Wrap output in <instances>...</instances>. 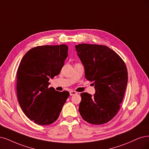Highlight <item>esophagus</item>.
Returning a JSON list of instances; mask_svg holds the SVG:
<instances>
[{
  "label": "esophagus",
  "mask_w": 149,
  "mask_h": 149,
  "mask_svg": "<svg viewBox=\"0 0 149 149\" xmlns=\"http://www.w3.org/2000/svg\"><path fill=\"white\" fill-rule=\"evenodd\" d=\"M77 94V93L75 91H70V96H73V95H75Z\"/></svg>",
  "instance_id": "34e87169"
}]
</instances>
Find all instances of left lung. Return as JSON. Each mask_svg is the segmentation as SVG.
<instances>
[{
	"mask_svg": "<svg viewBox=\"0 0 149 149\" xmlns=\"http://www.w3.org/2000/svg\"><path fill=\"white\" fill-rule=\"evenodd\" d=\"M87 80L95 85L94 96L81 93L79 111L86 122L102 125L119 111L128 83V70L119 55L105 45L81 43L75 46Z\"/></svg>",
	"mask_w": 149,
	"mask_h": 149,
	"instance_id": "1",
	"label": "left lung"
}]
</instances>
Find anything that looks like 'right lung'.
Returning <instances> with one entry per match:
<instances>
[{
	"instance_id": "right-lung-1",
	"label": "right lung",
	"mask_w": 149,
	"mask_h": 149,
	"mask_svg": "<svg viewBox=\"0 0 149 149\" xmlns=\"http://www.w3.org/2000/svg\"><path fill=\"white\" fill-rule=\"evenodd\" d=\"M68 52L64 44L38 46L29 49L21 61L17 70L18 100L24 114L36 124L54 123L69 96L67 91L48 88L49 79L60 73Z\"/></svg>"
}]
</instances>
